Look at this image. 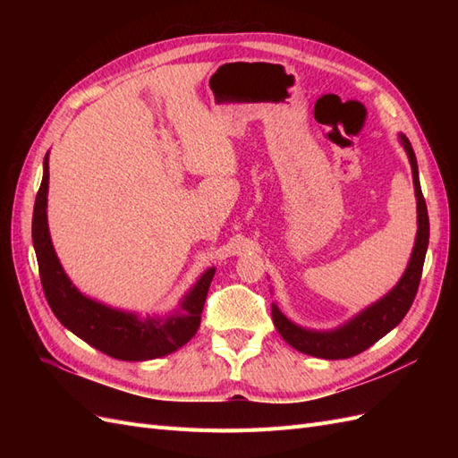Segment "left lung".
<instances>
[{
    "instance_id": "8db88e82",
    "label": "left lung",
    "mask_w": 458,
    "mask_h": 458,
    "mask_svg": "<svg viewBox=\"0 0 458 458\" xmlns=\"http://www.w3.org/2000/svg\"><path fill=\"white\" fill-rule=\"evenodd\" d=\"M399 141L407 150V157L411 162L414 195H417V214H419L417 241H414L409 266L403 276H401L399 283L390 290V293H387L384 298H380L377 303H372V306H369L367 310H363L359 315H355L352 321L335 330L318 332V330L301 328L290 321V318H286L283 311L276 308V303H271L275 328L279 330V335L293 345L294 350L301 353L321 357V359L353 357L370 348L374 342H378L392 328H395L401 321H403V317L412 306V300L417 296V290L420 284L424 258L428 250L429 221H428L426 200L422 197V189L419 182L417 157H414L411 141L403 133L399 135Z\"/></svg>"
}]
</instances>
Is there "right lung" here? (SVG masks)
<instances>
[{
    "mask_svg": "<svg viewBox=\"0 0 458 458\" xmlns=\"http://www.w3.org/2000/svg\"><path fill=\"white\" fill-rule=\"evenodd\" d=\"M49 152L44 158V179L36 195L32 216V241L38 258L44 294L61 325L78 338L120 361H147L182 348L200 327V313L216 269L202 273L197 284L179 303V311L168 317L140 318L133 313L108 308L84 296L63 271L53 250L47 227Z\"/></svg>",
    "mask_w": 458,
    "mask_h": 458,
    "instance_id": "add662e5",
    "label": "right lung"
}]
</instances>
